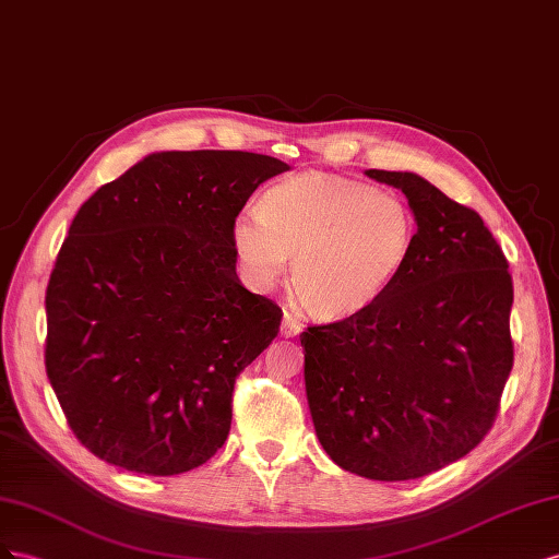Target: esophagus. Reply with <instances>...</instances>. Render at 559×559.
I'll return each instance as SVG.
<instances>
[{"label":"esophagus","instance_id":"esophagus-1","mask_svg":"<svg viewBox=\"0 0 559 559\" xmlns=\"http://www.w3.org/2000/svg\"><path fill=\"white\" fill-rule=\"evenodd\" d=\"M299 332H301V323L297 321V318L290 311H285L283 323H281V334H283V337H295V334H299Z\"/></svg>","mask_w":559,"mask_h":559}]
</instances>
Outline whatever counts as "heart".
I'll list each match as a JSON object with an SVG mask.
<instances>
[{"label":"heart","instance_id":"b5f03b06","mask_svg":"<svg viewBox=\"0 0 559 559\" xmlns=\"http://www.w3.org/2000/svg\"><path fill=\"white\" fill-rule=\"evenodd\" d=\"M417 231L405 199L313 170L271 185L260 209L238 213L231 246L254 288L274 285L293 254L290 285L301 307L321 318H346L386 295Z\"/></svg>","mask_w":559,"mask_h":559}]
</instances>
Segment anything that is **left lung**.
<instances>
[{
	"mask_svg": "<svg viewBox=\"0 0 559 559\" xmlns=\"http://www.w3.org/2000/svg\"><path fill=\"white\" fill-rule=\"evenodd\" d=\"M368 175L407 197L417 243L372 307L299 334L307 397L334 464L417 480L475 450L497 419L513 370V278L468 205L414 173Z\"/></svg>",
	"mask_w": 559,
	"mask_h": 559,
	"instance_id": "1",
	"label": "left lung"
}]
</instances>
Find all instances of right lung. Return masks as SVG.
Segmentation results:
<instances>
[{
  "label": "right lung",
  "mask_w": 559,
  "mask_h": 559,
  "mask_svg": "<svg viewBox=\"0 0 559 559\" xmlns=\"http://www.w3.org/2000/svg\"><path fill=\"white\" fill-rule=\"evenodd\" d=\"M283 170L252 152H158L74 215L44 362L72 433L107 464L178 475L225 444L236 377L283 318L238 281L231 225Z\"/></svg>",
  "instance_id": "1"
}]
</instances>
